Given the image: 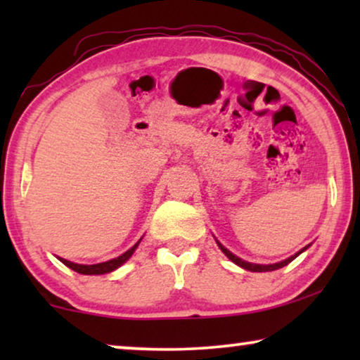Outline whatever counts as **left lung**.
Returning <instances> with one entry per match:
<instances>
[{
    "label": "left lung",
    "mask_w": 360,
    "mask_h": 360,
    "mask_svg": "<svg viewBox=\"0 0 360 360\" xmlns=\"http://www.w3.org/2000/svg\"><path fill=\"white\" fill-rule=\"evenodd\" d=\"M214 239H216V238H214ZM216 244H218V248H219L221 250H223V254L231 260V262H234L236 265H239V267H243V269H245V270H250V272H272V270L282 269V267H285V265H288L290 262H292L293 259H297L300 254L304 252V250H307V249L309 248V244L304 245V248H303L302 250H298V252L295 254V255H292V257L285 259V260H282V262H277V264H252V262H245V260L238 257V255H234L233 252H231L229 249H226L224 245L221 244L218 239H216Z\"/></svg>",
    "instance_id": "left-lung-1"
}]
</instances>
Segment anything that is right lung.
<instances>
[{"mask_svg":"<svg viewBox=\"0 0 360 360\" xmlns=\"http://www.w3.org/2000/svg\"><path fill=\"white\" fill-rule=\"evenodd\" d=\"M142 240V238L137 240V243L132 245L131 249H127L124 254H121L120 257H115L111 260H106V262H100V264H93V265H85V264H75V262H70V260L67 259H62L58 257V260H60L62 264H65L68 269L75 270V272L82 274V275H103V274H110L112 272V270L120 269L122 264L127 262V260L131 259V255L134 254V250L137 249V245H139V243Z\"/></svg>","mask_w":360,"mask_h":360,"instance_id":"add662e5","label":"right lung"}]
</instances>
